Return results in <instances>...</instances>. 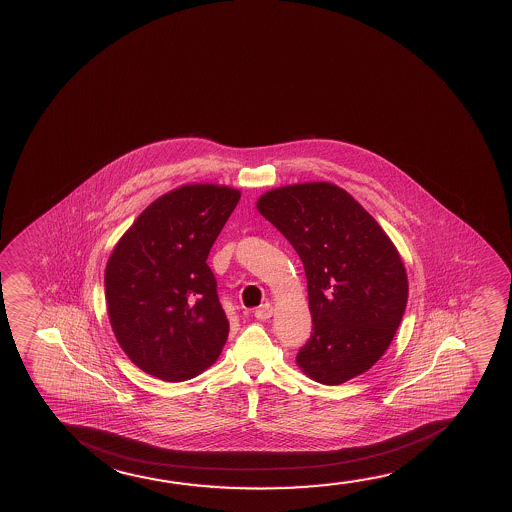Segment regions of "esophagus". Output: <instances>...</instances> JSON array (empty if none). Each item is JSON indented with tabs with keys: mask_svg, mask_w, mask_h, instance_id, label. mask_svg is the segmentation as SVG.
Returning <instances> with one entry per match:
<instances>
[{
	"mask_svg": "<svg viewBox=\"0 0 512 512\" xmlns=\"http://www.w3.org/2000/svg\"><path fill=\"white\" fill-rule=\"evenodd\" d=\"M272 313H274V308L270 304H263V306L254 311V317L258 318V320H268V318L272 317Z\"/></svg>",
	"mask_w": 512,
	"mask_h": 512,
	"instance_id": "obj_1",
	"label": "esophagus"
}]
</instances>
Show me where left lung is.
I'll return each mask as SVG.
<instances>
[{
	"label": "left lung",
	"mask_w": 512,
	"mask_h": 512,
	"mask_svg": "<svg viewBox=\"0 0 512 512\" xmlns=\"http://www.w3.org/2000/svg\"><path fill=\"white\" fill-rule=\"evenodd\" d=\"M256 206L293 245L308 279L313 333L297 365L329 386L365 374L406 311V267L390 236L349 192L325 181L268 190Z\"/></svg>",
	"instance_id": "1"
}]
</instances>
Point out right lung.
Wrapping results in <instances>:
<instances>
[{
    "mask_svg": "<svg viewBox=\"0 0 512 512\" xmlns=\"http://www.w3.org/2000/svg\"><path fill=\"white\" fill-rule=\"evenodd\" d=\"M238 201L236 188L183 185L149 204L110 254V324L146 374L187 381L219 359L229 322L206 260Z\"/></svg>",
    "mask_w": 512,
    "mask_h": 512,
    "instance_id": "1",
    "label": "right lung"
}]
</instances>
